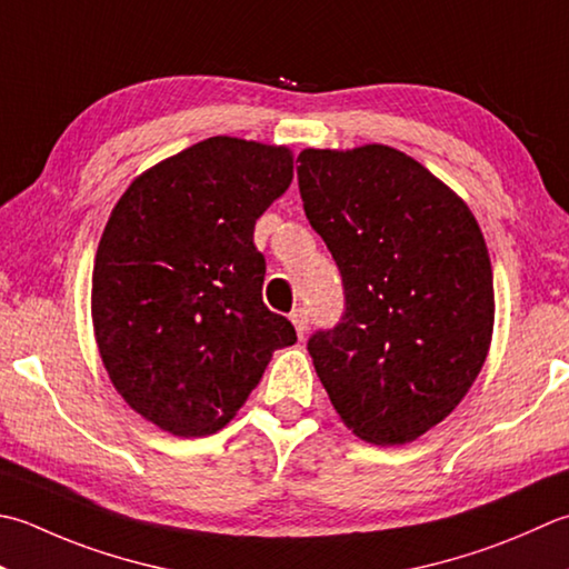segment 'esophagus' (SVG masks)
I'll list each match as a JSON object with an SVG mask.
<instances>
[{
	"label": "esophagus",
	"mask_w": 569,
	"mask_h": 569,
	"mask_svg": "<svg viewBox=\"0 0 569 569\" xmlns=\"http://www.w3.org/2000/svg\"><path fill=\"white\" fill-rule=\"evenodd\" d=\"M291 322H293V328L298 332V338H303L306 330H308V310L298 306L291 313Z\"/></svg>",
	"instance_id": "1"
}]
</instances>
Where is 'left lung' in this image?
Here are the masks:
<instances>
[{"label":"left lung","instance_id":"obj_1","mask_svg":"<svg viewBox=\"0 0 569 569\" xmlns=\"http://www.w3.org/2000/svg\"><path fill=\"white\" fill-rule=\"evenodd\" d=\"M306 217L336 259L345 313L308 340L332 407L360 439L415 441L486 362L493 271L471 209L387 144L298 154Z\"/></svg>","mask_w":569,"mask_h":569}]
</instances>
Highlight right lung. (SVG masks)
Here are the masks:
<instances>
[{"label":"right lung","mask_w":569,"mask_h":569,"mask_svg":"<svg viewBox=\"0 0 569 569\" xmlns=\"http://www.w3.org/2000/svg\"><path fill=\"white\" fill-rule=\"evenodd\" d=\"M293 180L288 148L217 136L150 167L98 243L91 313L120 397L174 437L241 409L291 320L263 306L253 227Z\"/></svg>","instance_id":"obj_1"}]
</instances>
